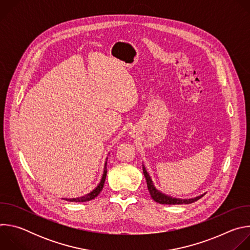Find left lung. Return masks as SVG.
I'll return each mask as SVG.
<instances>
[{
    "mask_svg": "<svg viewBox=\"0 0 250 250\" xmlns=\"http://www.w3.org/2000/svg\"><path fill=\"white\" fill-rule=\"evenodd\" d=\"M142 170H144V174H145V177H146V183H147V188H148V191H149V194L151 196V198L156 202V203H159V204H162V205H183V204H191V203H194L196 201H198L199 199H201L205 194L203 195H200L198 197H195V198H191V199H179V198H174V197H171V196H168L164 193H162L161 191H159L158 189H156V187L154 186V183L151 179V177L149 175V173L147 172L146 166L142 164Z\"/></svg>",
    "mask_w": 250,
    "mask_h": 250,
    "instance_id": "left-lung-1",
    "label": "left lung"
}]
</instances>
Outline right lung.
Instances as JSON below:
<instances>
[{"mask_svg": "<svg viewBox=\"0 0 250 250\" xmlns=\"http://www.w3.org/2000/svg\"><path fill=\"white\" fill-rule=\"evenodd\" d=\"M106 160H108V158L105 159V162H104V171H103V175H102V178H101V181L100 183L98 184V186L93 190L91 191L90 193L82 196V197H78V198H70V199H67V198H64V200L66 201H69V202H76V203H80V202H88V201H91L93 199H95L100 193L101 191L103 190V187H104V180H105V177H106Z\"/></svg>", "mask_w": 250, "mask_h": 250, "instance_id": "right-lung-1", "label": "right lung"}]
</instances>
